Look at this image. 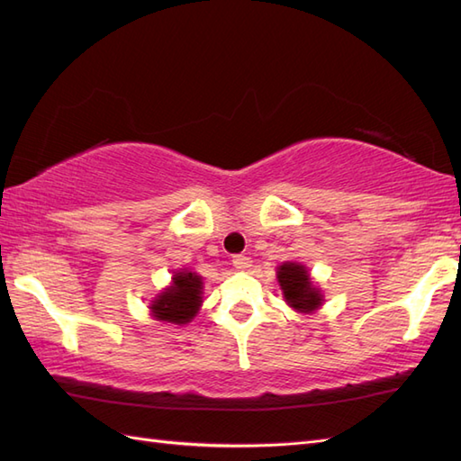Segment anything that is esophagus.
Returning a JSON list of instances; mask_svg holds the SVG:
<instances>
[{
  "label": "esophagus",
  "mask_w": 461,
  "mask_h": 461,
  "mask_svg": "<svg viewBox=\"0 0 461 461\" xmlns=\"http://www.w3.org/2000/svg\"><path fill=\"white\" fill-rule=\"evenodd\" d=\"M233 266H236L238 269H248L249 266H251V258H248V256H243V254H238V256H233Z\"/></svg>",
  "instance_id": "esophagus-1"
}]
</instances>
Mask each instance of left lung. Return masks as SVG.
<instances>
[{
  "instance_id": "8db88e82",
  "label": "left lung",
  "mask_w": 461,
  "mask_h": 461,
  "mask_svg": "<svg viewBox=\"0 0 461 461\" xmlns=\"http://www.w3.org/2000/svg\"><path fill=\"white\" fill-rule=\"evenodd\" d=\"M279 285L284 290L285 302L297 312H312L321 303V295L315 290L308 269L300 264H284L277 272Z\"/></svg>"
}]
</instances>
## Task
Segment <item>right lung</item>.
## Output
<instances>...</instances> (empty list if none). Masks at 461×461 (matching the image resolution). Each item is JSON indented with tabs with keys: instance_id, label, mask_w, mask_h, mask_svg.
<instances>
[{
	"instance_id": "add662e5",
	"label": "right lung",
	"mask_w": 461,
	"mask_h": 461,
	"mask_svg": "<svg viewBox=\"0 0 461 461\" xmlns=\"http://www.w3.org/2000/svg\"><path fill=\"white\" fill-rule=\"evenodd\" d=\"M200 303L202 277L194 272H179L174 277V285L151 303V312L161 321L187 323L200 310Z\"/></svg>"
}]
</instances>
